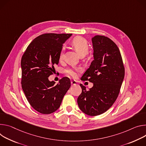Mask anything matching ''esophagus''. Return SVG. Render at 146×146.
<instances>
[{
	"label": "esophagus",
	"instance_id": "1",
	"mask_svg": "<svg viewBox=\"0 0 146 146\" xmlns=\"http://www.w3.org/2000/svg\"><path fill=\"white\" fill-rule=\"evenodd\" d=\"M71 85H72V86H73V85H76V84H77V82L76 81V80H71Z\"/></svg>",
	"mask_w": 146,
	"mask_h": 146
}]
</instances>
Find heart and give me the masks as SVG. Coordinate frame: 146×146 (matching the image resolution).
<instances>
[{
	"instance_id": "obj_1",
	"label": "heart",
	"mask_w": 146,
	"mask_h": 146,
	"mask_svg": "<svg viewBox=\"0 0 146 146\" xmlns=\"http://www.w3.org/2000/svg\"><path fill=\"white\" fill-rule=\"evenodd\" d=\"M72 46L74 47L75 50L80 56L86 55L89 50V44L88 42L84 38L81 36L75 37L71 42ZM64 48H62L59 55V60L61 61L64 58ZM80 69L79 68H68L67 69L65 72L66 74L72 78H75L77 75V72H79Z\"/></svg>"
}]
</instances>
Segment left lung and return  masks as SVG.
Returning <instances> with one entry per match:
<instances>
[{"label":"left lung","instance_id":"left-lung-1","mask_svg":"<svg viewBox=\"0 0 146 146\" xmlns=\"http://www.w3.org/2000/svg\"><path fill=\"white\" fill-rule=\"evenodd\" d=\"M94 60L81 78L93 86L86 90L80 84L82 93L77 99L79 108L90 116L100 115L114 103L125 76L122 56L117 44L103 35L92 39Z\"/></svg>","mask_w":146,"mask_h":146}]
</instances>
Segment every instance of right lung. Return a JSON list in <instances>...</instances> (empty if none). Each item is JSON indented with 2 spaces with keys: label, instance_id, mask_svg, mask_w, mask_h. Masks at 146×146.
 <instances>
[{
  "label": "right lung",
  "instance_id": "add662e5",
  "mask_svg": "<svg viewBox=\"0 0 146 146\" xmlns=\"http://www.w3.org/2000/svg\"><path fill=\"white\" fill-rule=\"evenodd\" d=\"M71 34L48 33L39 35L27 47L21 61V86L30 105L43 114H49L60 106L71 86L67 77L59 83L49 81L59 61L62 44Z\"/></svg>",
  "mask_w": 146,
  "mask_h": 146
}]
</instances>
